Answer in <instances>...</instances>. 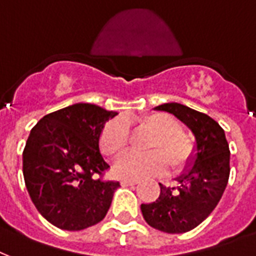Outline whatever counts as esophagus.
I'll list each match as a JSON object with an SVG mask.
<instances>
[{
  "instance_id": "obj_1",
  "label": "esophagus",
  "mask_w": 256,
  "mask_h": 256,
  "mask_svg": "<svg viewBox=\"0 0 256 256\" xmlns=\"http://www.w3.org/2000/svg\"><path fill=\"white\" fill-rule=\"evenodd\" d=\"M138 184V180H121V185L122 186H132L136 185Z\"/></svg>"
}]
</instances>
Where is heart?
I'll return each mask as SVG.
<instances>
[{
    "instance_id": "heart-1",
    "label": "heart",
    "mask_w": 256,
    "mask_h": 256,
    "mask_svg": "<svg viewBox=\"0 0 256 256\" xmlns=\"http://www.w3.org/2000/svg\"><path fill=\"white\" fill-rule=\"evenodd\" d=\"M140 124L156 134L151 150L147 155L126 154L114 164V174L124 180H139L144 176L162 174L168 160L174 170H182L192 163L194 156V140L180 130V122L166 113H151L138 117ZM130 143V130L122 120L108 122L100 138L102 152L109 158L120 156ZM169 159L167 160L166 158Z\"/></svg>"
}]
</instances>
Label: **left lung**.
Returning a JSON list of instances; mask_svg holds the SVG:
<instances>
[{"label":"left lung","instance_id":"8db88e82","mask_svg":"<svg viewBox=\"0 0 256 256\" xmlns=\"http://www.w3.org/2000/svg\"><path fill=\"white\" fill-rule=\"evenodd\" d=\"M155 109L172 113L189 126L196 138V154L193 164L176 178V188L159 184L156 201L140 208L144 220L155 230L184 234L200 226L222 198L230 178V147L224 130L208 114L176 102Z\"/></svg>","mask_w":256,"mask_h":256}]
</instances>
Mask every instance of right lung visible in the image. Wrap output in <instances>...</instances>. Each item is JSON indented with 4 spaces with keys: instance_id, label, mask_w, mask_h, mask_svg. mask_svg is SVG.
Listing matches in <instances>:
<instances>
[{
    "instance_id": "right-lung-1",
    "label": "right lung",
    "mask_w": 256,
    "mask_h": 256,
    "mask_svg": "<svg viewBox=\"0 0 256 256\" xmlns=\"http://www.w3.org/2000/svg\"><path fill=\"white\" fill-rule=\"evenodd\" d=\"M117 113L93 104H74L44 116L22 152V174L32 202L52 226L80 230L106 216L120 186L104 180L109 164L100 136Z\"/></svg>"
}]
</instances>
